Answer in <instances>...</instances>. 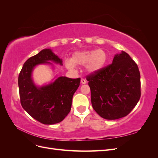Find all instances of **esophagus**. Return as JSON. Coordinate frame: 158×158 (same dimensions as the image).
Segmentation results:
<instances>
[{"instance_id": "1", "label": "esophagus", "mask_w": 158, "mask_h": 158, "mask_svg": "<svg viewBox=\"0 0 158 158\" xmlns=\"http://www.w3.org/2000/svg\"><path fill=\"white\" fill-rule=\"evenodd\" d=\"M86 82H87L86 80L84 79V78H81V83L83 84H85V83H86Z\"/></svg>"}]
</instances>
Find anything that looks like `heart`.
<instances>
[{
    "mask_svg": "<svg viewBox=\"0 0 158 158\" xmlns=\"http://www.w3.org/2000/svg\"><path fill=\"white\" fill-rule=\"evenodd\" d=\"M107 59L106 52L102 49L75 52L70 60L65 64L69 69L74 70L76 66H85L89 73H94L101 69Z\"/></svg>",
    "mask_w": 158,
    "mask_h": 158,
    "instance_id": "heart-1",
    "label": "heart"
}]
</instances>
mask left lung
I'll list each match as a JSON object with an SVG mask.
<instances>
[{
	"label": "left lung",
	"instance_id": "obj_1",
	"mask_svg": "<svg viewBox=\"0 0 158 158\" xmlns=\"http://www.w3.org/2000/svg\"><path fill=\"white\" fill-rule=\"evenodd\" d=\"M92 107L99 116L114 120L127 116L141 95L140 74L138 65L122 51L113 63L86 76Z\"/></svg>",
	"mask_w": 158,
	"mask_h": 158
}]
</instances>
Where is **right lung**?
<instances>
[{
	"mask_svg": "<svg viewBox=\"0 0 158 158\" xmlns=\"http://www.w3.org/2000/svg\"><path fill=\"white\" fill-rule=\"evenodd\" d=\"M48 60L63 64L62 59L51 49H44L25 62L18 82L23 109L44 125H53L61 122L70 111L73 95L79 87L80 78L61 76L49 85L36 87L31 78L32 70L39 64L50 63Z\"/></svg>",
	"mask_w": 158,
	"mask_h": 158,
	"instance_id": "1",
	"label": "right lung"
}]
</instances>
